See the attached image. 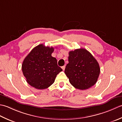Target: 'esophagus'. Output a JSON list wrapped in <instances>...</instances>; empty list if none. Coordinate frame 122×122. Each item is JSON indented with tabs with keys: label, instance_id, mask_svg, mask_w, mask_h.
<instances>
[{
	"label": "esophagus",
	"instance_id": "obj_1",
	"mask_svg": "<svg viewBox=\"0 0 122 122\" xmlns=\"http://www.w3.org/2000/svg\"><path fill=\"white\" fill-rule=\"evenodd\" d=\"M61 68L63 69V71H64V70H65V66H62V67H61Z\"/></svg>",
	"mask_w": 122,
	"mask_h": 122
}]
</instances>
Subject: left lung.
<instances>
[{"label":"left lung","instance_id":"obj_1","mask_svg":"<svg viewBox=\"0 0 122 122\" xmlns=\"http://www.w3.org/2000/svg\"><path fill=\"white\" fill-rule=\"evenodd\" d=\"M65 73L74 87L85 90L95 85L100 73V67L96 59L84 48L69 52L68 64Z\"/></svg>","mask_w":122,"mask_h":122}]
</instances>
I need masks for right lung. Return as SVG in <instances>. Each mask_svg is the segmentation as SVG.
<instances>
[{"mask_svg":"<svg viewBox=\"0 0 122 122\" xmlns=\"http://www.w3.org/2000/svg\"><path fill=\"white\" fill-rule=\"evenodd\" d=\"M53 47L40 44L32 49L23 62L22 71L30 85L38 89L48 88L54 83L62 69L51 56Z\"/></svg>","mask_w":122,"mask_h":122,"instance_id":"1","label":"right lung"}]
</instances>
